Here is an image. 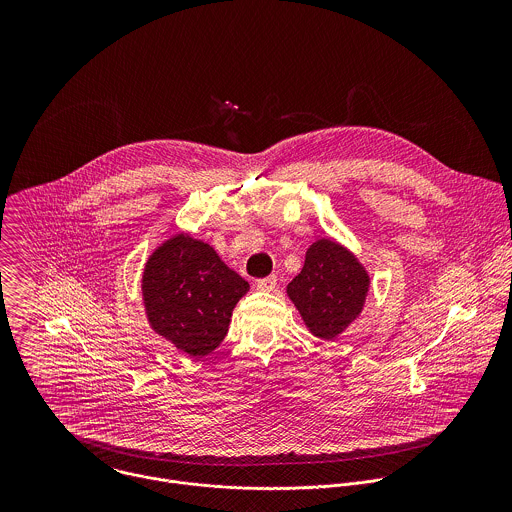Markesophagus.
<instances>
[{
  "label": "esophagus",
  "mask_w": 512,
  "mask_h": 512,
  "mask_svg": "<svg viewBox=\"0 0 512 512\" xmlns=\"http://www.w3.org/2000/svg\"><path fill=\"white\" fill-rule=\"evenodd\" d=\"M276 284H278V276H274V274L268 276V278L256 280V288L262 290V292H272L276 288Z\"/></svg>",
  "instance_id": "34e87169"
}]
</instances>
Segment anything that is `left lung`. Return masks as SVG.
Wrapping results in <instances>:
<instances>
[{
  "instance_id": "left-lung-1",
  "label": "left lung",
  "mask_w": 512,
  "mask_h": 512,
  "mask_svg": "<svg viewBox=\"0 0 512 512\" xmlns=\"http://www.w3.org/2000/svg\"><path fill=\"white\" fill-rule=\"evenodd\" d=\"M368 276L357 258L331 240H317L301 272L288 286L309 331L321 339L337 337L363 309Z\"/></svg>"
}]
</instances>
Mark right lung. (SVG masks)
Listing matches in <instances>:
<instances>
[{
	"label": "right lung",
	"instance_id": "right-lung-1",
	"mask_svg": "<svg viewBox=\"0 0 512 512\" xmlns=\"http://www.w3.org/2000/svg\"><path fill=\"white\" fill-rule=\"evenodd\" d=\"M142 288L151 327L181 353L205 357L226 337L250 286L209 244L179 234L151 254Z\"/></svg>",
	"mask_w": 512,
	"mask_h": 512
}]
</instances>
